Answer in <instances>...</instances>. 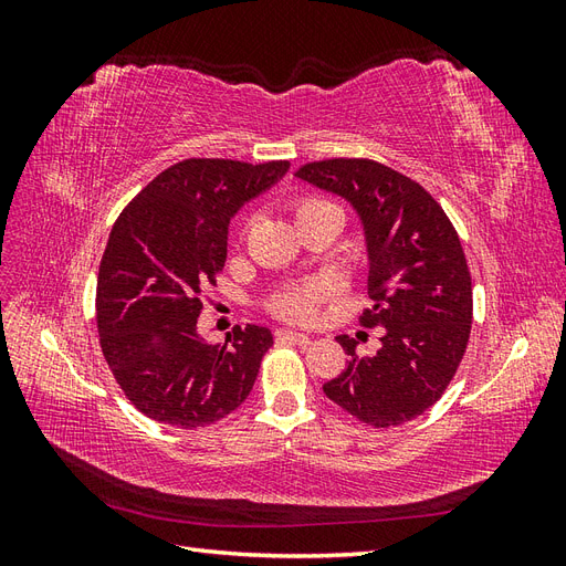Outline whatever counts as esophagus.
Masks as SVG:
<instances>
[{
    "label": "esophagus",
    "mask_w": 566,
    "mask_h": 566,
    "mask_svg": "<svg viewBox=\"0 0 566 566\" xmlns=\"http://www.w3.org/2000/svg\"><path fill=\"white\" fill-rule=\"evenodd\" d=\"M276 339L287 342V345H310V342H312L310 335H302V333H295V331H283V328L276 331Z\"/></svg>",
    "instance_id": "1"
}]
</instances>
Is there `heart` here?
<instances>
[{"instance_id":"b5f03b06","label":"heart","mask_w":566,"mask_h":566,"mask_svg":"<svg viewBox=\"0 0 566 566\" xmlns=\"http://www.w3.org/2000/svg\"><path fill=\"white\" fill-rule=\"evenodd\" d=\"M323 210H337L333 202L323 200L318 196H304L295 202V217L297 221H302L304 217L323 212ZM323 300V287L318 283H304V285H295L287 287L283 293H279L271 302V312L285 318V321H312L318 304Z\"/></svg>"}]
</instances>
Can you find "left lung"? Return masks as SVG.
<instances>
[{"instance_id":"8db88e82","label":"left lung","mask_w":566,"mask_h":566,"mask_svg":"<svg viewBox=\"0 0 566 566\" xmlns=\"http://www.w3.org/2000/svg\"><path fill=\"white\" fill-rule=\"evenodd\" d=\"M295 175L361 217L373 304L358 323L382 328L373 356L337 337L349 361L325 397L378 430L422 416L453 380L472 328V279L451 219L418 181L368 158L306 163Z\"/></svg>"}]
</instances>
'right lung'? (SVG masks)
<instances>
[{"label": "right lung", "instance_id": "obj_1", "mask_svg": "<svg viewBox=\"0 0 566 566\" xmlns=\"http://www.w3.org/2000/svg\"><path fill=\"white\" fill-rule=\"evenodd\" d=\"M287 167L188 158L115 219L98 266L96 328L115 382L146 418L200 430L248 399L273 335L248 323L205 345L202 290L224 269L231 217Z\"/></svg>", "mask_w": 566, "mask_h": 566}]
</instances>
